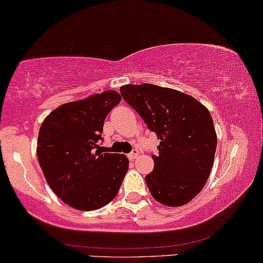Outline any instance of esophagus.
Instances as JSON below:
<instances>
[{
  "mask_svg": "<svg viewBox=\"0 0 263 263\" xmlns=\"http://www.w3.org/2000/svg\"><path fill=\"white\" fill-rule=\"evenodd\" d=\"M138 156H140V151H138V149H134V151H132V152L128 155V158L131 159V161H134V159L137 158Z\"/></svg>",
  "mask_w": 263,
  "mask_h": 263,
  "instance_id": "esophagus-1",
  "label": "esophagus"
}]
</instances>
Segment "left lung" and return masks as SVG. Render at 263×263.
I'll return each instance as SVG.
<instances>
[{"label": "left lung", "instance_id": "1", "mask_svg": "<svg viewBox=\"0 0 263 263\" xmlns=\"http://www.w3.org/2000/svg\"><path fill=\"white\" fill-rule=\"evenodd\" d=\"M123 100L161 140L146 183L158 203L182 206L194 199L210 176L216 132L206 107L193 96L153 84L123 85Z\"/></svg>", "mask_w": 263, "mask_h": 263}]
</instances>
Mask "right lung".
I'll return each instance as SVG.
<instances>
[{
  "label": "right lung",
  "instance_id": "add662e5",
  "mask_svg": "<svg viewBox=\"0 0 263 263\" xmlns=\"http://www.w3.org/2000/svg\"><path fill=\"white\" fill-rule=\"evenodd\" d=\"M114 90L60 105L38 134L37 156L45 180L60 200L90 211L110 203L128 171L125 155L101 153L104 121L121 101Z\"/></svg>",
  "mask_w": 263,
  "mask_h": 263
}]
</instances>
